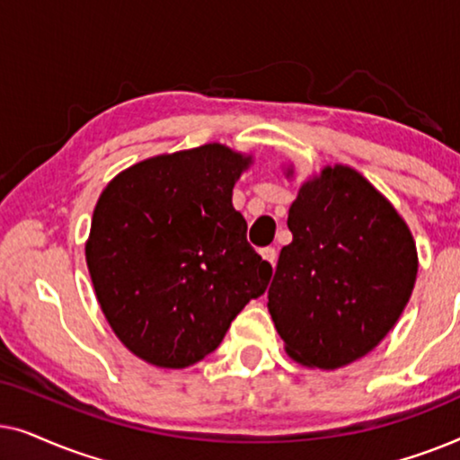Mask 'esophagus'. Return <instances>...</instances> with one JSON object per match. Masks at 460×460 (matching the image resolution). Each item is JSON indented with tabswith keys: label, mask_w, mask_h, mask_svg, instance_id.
Instances as JSON below:
<instances>
[{
	"label": "esophagus",
	"mask_w": 460,
	"mask_h": 460,
	"mask_svg": "<svg viewBox=\"0 0 460 460\" xmlns=\"http://www.w3.org/2000/svg\"><path fill=\"white\" fill-rule=\"evenodd\" d=\"M260 253H261L263 260H268L270 263H272V266H276V257H279V253H276L274 247H263Z\"/></svg>",
	"instance_id": "esophagus-1"
}]
</instances>
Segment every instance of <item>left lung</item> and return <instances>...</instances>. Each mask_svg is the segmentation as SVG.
I'll use <instances>...</instances> for the list:
<instances>
[{"mask_svg": "<svg viewBox=\"0 0 460 460\" xmlns=\"http://www.w3.org/2000/svg\"><path fill=\"white\" fill-rule=\"evenodd\" d=\"M291 173V172H288ZM268 307L287 354L332 370L394 329L417 280V247L392 203L354 169L326 167L288 209Z\"/></svg>", "mask_w": 460, "mask_h": 460, "instance_id": "1", "label": "left lung"}]
</instances>
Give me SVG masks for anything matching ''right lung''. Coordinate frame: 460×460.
I'll use <instances>...</instances> for the list:
<instances>
[{"instance_id": "1", "label": "right lung", "mask_w": 460, "mask_h": 460, "mask_svg": "<svg viewBox=\"0 0 460 460\" xmlns=\"http://www.w3.org/2000/svg\"><path fill=\"white\" fill-rule=\"evenodd\" d=\"M249 163L205 144L137 163L100 194L87 268L111 329L142 360L161 368L203 360L266 293L272 266L232 207Z\"/></svg>"}]
</instances>
